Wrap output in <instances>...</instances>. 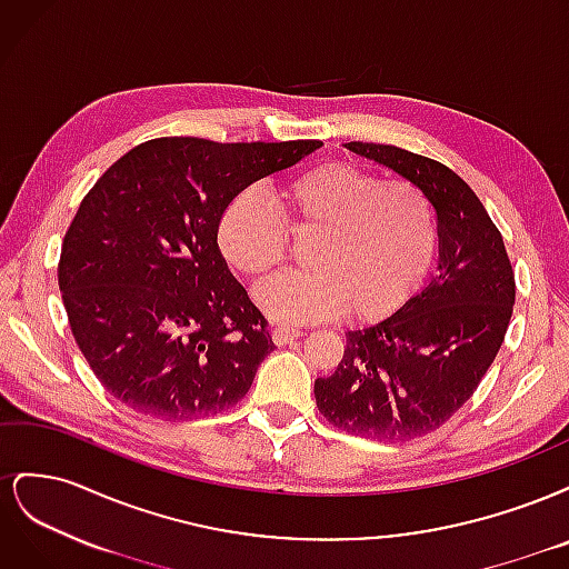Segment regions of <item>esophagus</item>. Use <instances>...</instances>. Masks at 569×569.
I'll use <instances>...</instances> for the list:
<instances>
[{"mask_svg":"<svg viewBox=\"0 0 569 569\" xmlns=\"http://www.w3.org/2000/svg\"><path fill=\"white\" fill-rule=\"evenodd\" d=\"M303 332L299 327H287V325H278L272 327V341L278 343V347H284V343H291L295 339H299Z\"/></svg>","mask_w":569,"mask_h":569,"instance_id":"esophagus-1","label":"esophagus"}]
</instances>
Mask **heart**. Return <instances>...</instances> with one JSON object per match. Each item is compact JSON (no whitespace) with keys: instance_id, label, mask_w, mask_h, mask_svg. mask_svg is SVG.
Wrapping results in <instances>:
<instances>
[{"instance_id":"1","label":"heart","mask_w":569,"mask_h":569,"mask_svg":"<svg viewBox=\"0 0 569 569\" xmlns=\"http://www.w3.org/2000/svg\"><path fill=\"white\" fill-rule=\"evenodd\" d=\"M299 234H316L306 270H284L253 289L261 311L287 325L320 322L349 308L356 320L393 313L432 263L437 228L427 197L406 180L351 163H322L282 187ZM218 244L244 274L278 266L289 247L280 211L258 189L239 192L220 216Z\"/></svg>"}]
</instances>
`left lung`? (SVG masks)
Returning a JSON list of instances; mask_svg holds the SVG:
<instances>
[{
    "mask_svg": "<svg viewBox=\"0 0 569 569\" xmlns=\"http://www.w3.org/2000/svg\"><path fill=\"white\" fill-rule=\"evenodd\" d=\"M343 147L427 197L439 261L432 280L389 318L347 332L337 370L316 380V403L358 437H425L470 399L501 349L515 303L512 266L487 209L451 168L391 144Z\"/></svg>",
    "mask_w": 569,
    "mask_h": 569,
    "instance_id": "8db88e82",
    "label": "left lung"
}]
</instances>
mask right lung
<instances>
[{
    "label": "right lung",
    "instance_id": "right-lung-1",
    "mask_svg": "<svg viewBox=\"0 0 569 569\" xmlns=\"http://www.w3.org/2000/svg\"><path fill=\"white\" fill-rule=\"evenodd\" d=\"M320 147L161 137L97 180L63 237L59 289L82 356L120 403L176 422L244 399L274 343L218 249L220 216Z\"/></svg>",
    "mask_w": 569,
    "mask_h": 569
}]
</instances>
